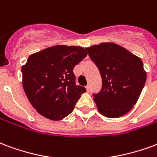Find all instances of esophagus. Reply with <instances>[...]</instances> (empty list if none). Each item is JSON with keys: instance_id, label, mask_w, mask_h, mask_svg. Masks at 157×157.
Segmentation results:
<instances>
[{"instance_id": "34e87169", "label": "esophagus", "mask_w": 157, "mask_h": 157, "mask_svg": "<svg viewBox=\"0 0 157 157\" xmlns=\"http://www.w3.org/2000/svg\"><path fill=\"white\" fill-rule=\"evenodd\" d=\"M86 90H87V91H90V85H87V86H86Z\"/></svg>"}]
</instances>
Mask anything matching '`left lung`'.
I'll return each mask as SVG.
<instances>
[{
    "instance_id": "obj_1",
    "label": "left lung",
    "mask_w": 157,
    "mask_h": 157,
    "mask_svg": "<svg viewBox=\"0 0 157 157\" xmlns=\"http://www.w3.org/2000/svg\"><path fill=\"white\" fill-rule=\"evenodd\" d=\"M86 50L102 77L101 90L94 95L98 111L108 118L122 117L137 102L147 80L142 61L113 42L100 43Z\"/></svg>"
}]
</instances>
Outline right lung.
<instances>
[{
    "instance_id": "right-lung-1",
    "label": "right lung",
    "mask_w": 157,
    "mask_h": 157,
    "mask_svg": "<svg viewBox=\"0 0 157 157\" xmlns=\"http://www.w3.org/2000/svg\"><path fill=\"white\" fill-rule=\"evenodd\" d=\"M87 52L82 46L57 45L31 54L21 67L22 85L31 105L52 121L74 110L86 88L75 85L73 69Z\"/></svg>"
}]
</instances>
